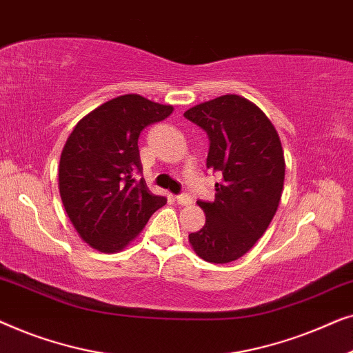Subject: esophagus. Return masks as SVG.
<instances>
[{
  "instance_id": "esophagus-1",
  "label": "esophagus",
  "mask_w": 353,
  "mask_h": 353,
  "mask_svg": "<svg viewBox=\"0 0 353 353\" xmlns=\"http://www.w3.org/2000/svg\"><path fill=\"white\" fill-rule=\"evenodd\" d=\"M175 201L180 205H190L191 202H192V199L188 194H178V196H175Z\"/></svg>"
}]
</instances>
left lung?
Here are the masks:
<instances>
[{"instance_id": "8db88e82", "label": "left lung", "mask_w": 353, "mask_h": 353, "mask_svg": "<svg viewBox=\"0 0 353 353\" xmlns=\"http://www.w3.org/2000/svg\"><path fill=\"white\" fill-rule=\"evenodd\" d=\"M185 117L207 133V168L221 176L215 201H197L205 225L190 234V244L205 262H233L252 249L278 210L286 170L281 139L267 115L238 94L197 104Z\"/></svg>"}]
</instances>
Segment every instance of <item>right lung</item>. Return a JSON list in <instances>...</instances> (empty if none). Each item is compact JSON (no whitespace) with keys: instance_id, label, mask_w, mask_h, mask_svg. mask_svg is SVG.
<instances>
[{"instance_id":"add662e5","label":"right lung","mask_w":353,"mask_h":353,"mask_svg":"<svg viewBox=\"0 0 353 353\" xmlns=\"http://www.w3.org/2000/svg\"><path fill=\"white\" fill-rule=\"evenodd\" d=\"M172 105L123 94L91 110L67 138L59 162L62 204L80 238L99 252L122 250L167 199L149 191L138 138Z\"/></svg>"}]
</instances>
